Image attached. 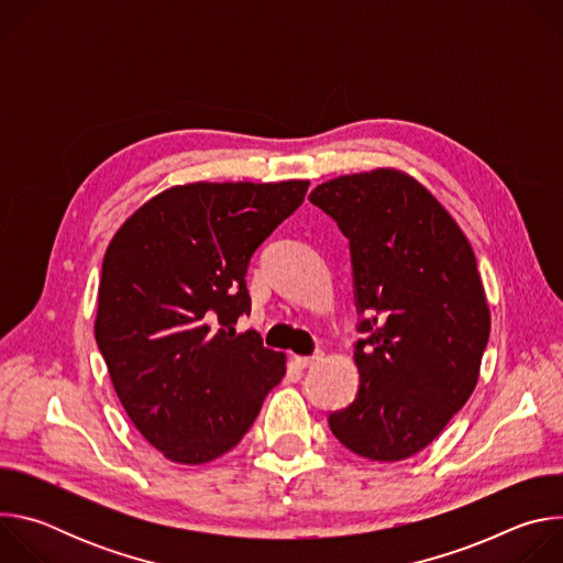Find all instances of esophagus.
<instances>
[{
    "instance_id": "esophagus-1",
    "label": "esophagus",
    "mask_w": 563,
    "mask_h": 563,
    "mask_svg": "<svg viewBox=\"0 0 563 563\" xmlns=\"http://www.w3.org/2000/svg\"><path fill=\"white\" fill-rule=\"evenodd\" d=\"M320 356H323V354H313V356H296V358H294V363H296L298 367H302V369H305V367H311L313 363H318V361H320Z\"/></svg>"
}]
</instances>
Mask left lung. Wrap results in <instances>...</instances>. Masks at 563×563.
I'll return each instance as SVG.
<instances>
[{
    "label": "left lung",
    "instance_id": "1",
    "mask_svg": "<svg viewBox=\"0 0 563 563\" xmlns=\"http://www.w3.org/2000/svg\"><path fill=\"white\" fill-rule=\"evenodd\" d=\"M309 202L350 240L358 391L330 415L358 456L400 461L465 406L490 336V309L467 238L415 178L376 169L318 185Z\"/></svg>",
    "mask_w": 563,
    "mask_h": 563
}]
</instances>
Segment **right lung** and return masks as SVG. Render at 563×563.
Wrapping results in <instances>:
<instances>
[{"label":"right lung","mask_w":563,"mask_h":563,"mask_svg":"<svg viewBox=\"0 0 563 563\" xmlns=\"http://www.w3.org/2000/svg\"><path fill=\"white\" fill-rule=\"evenodd\" d=\"M309 183H196L142 205L102 263L96 341L140 434L167 459L200 465L254 426L285 376L256 332L247 267L305 200Z\"/></svg>","instance_id":"add662e5"}]
</instances>
